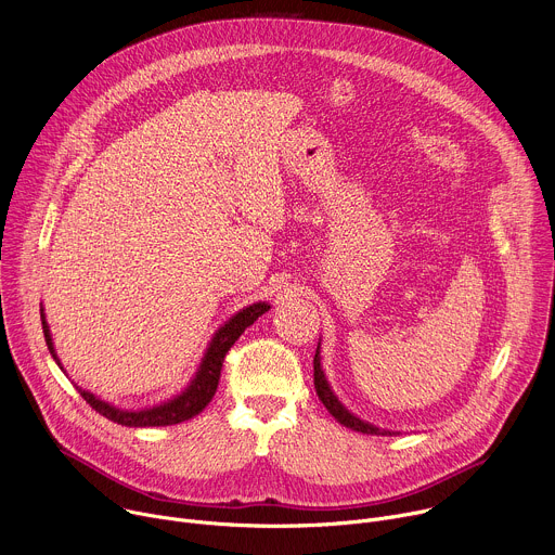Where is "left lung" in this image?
<instances>
[{"label": "left lung", "mask_w": 555, "mask_h": 555, "mask_svg": "<svg viewBox=\"0 0 555 555\" xmlns=\"http://www.w3.org/2000/svg\"><path fill=\"white\" fill-rule=\"evenodd\" d=\"M313 386H315V392H319V400L325 404V409L347 428L351 430H358V433H364V435H379L377 428H373L371 424H364L362 420L353 417L338 400L336 395L332 392L325 375H323V369H321V358H319V349H315V356H313ZM384 435V433H382Z\"/></svg>", "instance_id": "8db88e82"}]
</instances>
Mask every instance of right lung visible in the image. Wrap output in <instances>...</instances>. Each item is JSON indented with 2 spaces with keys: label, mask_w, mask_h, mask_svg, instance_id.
<instances>
[{
  "label": "right lung",
  "mask_w": 555,
  "mask_h": 555,
  "mask_svg": "<svg viewBox=\"0 0 555 555\" xmlns=\"http://www.w3.org/2000/svg\"><path fill=\"white\" fill-rule=\"evenodd\" d=\"M270 309V305L266 302H255L250 307H246L244 311L234 313L232 319L215 334L204 360H202V366L195 375V379L191 382V386L178 395L176 400L163 404V406H153V409H146V411H120V409H114L101 400H96L92 392L88 390H81L83 400L96 411L101 413L103 417L120 424V426H133V428H144V426H173V424H180V422H186L191 417H195L197 413H202L208 402L212 400V395L217 390V384H219V375H221V364H223V358L225 353L230 351V347L236 343V338H240L246 327H250L261 313H266ZM41 325H43V336H46V345L52 353V358L56 360L59 364V358L54 353V347H52V338H50V330H48V323L46 319H41ZM61 366V364H59Z\"/></svg>",
  "instance_id": "obj_1"
}]
</instances>
